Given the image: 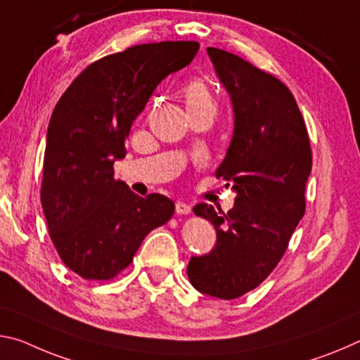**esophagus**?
I'll list each match as a JSON object with an SVG mask.
<instances>
[{"mask_svg":"<svg viewBox=\"0 0 360 360\" xmlns=\"http://www.w3.org/2000/svg\"><path fill=\"white\" fill-rule=\"evenodd\" d=\"M175 212L179 215H188V214H191V207L188 204L179 201V202L175 204Z\"/></svg>","mask_w":360,"mask_h":360,"instance_id":"obj_1","label":"esophagus"}]
</instances>
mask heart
I'll use <instances>...</instances> for the list:
<instances>
[{"label":"heart","instance_id":"heart-1","mask_svg":"<svg viewBox=\"0 0 360 360\" xmlns=\"http://www.w3.org/2000/svg\"><path fill=\"white\" fill-rule=\"evenodd\" d=\"M181 97H184L186 111L194 110H210L215 111V98L212 96L209 86L202 79H191L181 87Z\"/></svg>","mask_w":360,"mask_h":360}]
</instances>
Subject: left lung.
<instances>
[{"mask_svg":"<svg viewBox=\"0 0 360 360\" xmlns=\"http://www.w3.org/2000/svg\"><path fill=\"white\" fill-rule=\"evenodd\" d=\"M207 54L233 103V139L215 175L233 181L236 199L226 214L194 205L214 225L217 244L191 257L186 273L196 290L233 300L260 285L285 253L304 215L313 155L284 82L231 52L207 47Z\"/></svg>","mask_w":360,"mask_h":360,"instance_id":"left-lung-1","label":"left lung"}]
</instances>
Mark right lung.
<instances>
[{"label": "right lung", "mask_w": 360, "mask_h": 360, "mask_svg": "<svg viewBox=\"0 0 360 360\" xmlns=\"http://www.w3.org/2000/svg\"><path fill=\"white\" fill-rule=\"evenodd\" d=\"M196 41L139 44L91 63L52 111L41 205L58 257L87 281H110L134 260L146 234L170 220L162 194L140 198L113 164L159 82L190 63Z\"/></svg>", "instance_id": "right-lung-1"}]
</instances>
